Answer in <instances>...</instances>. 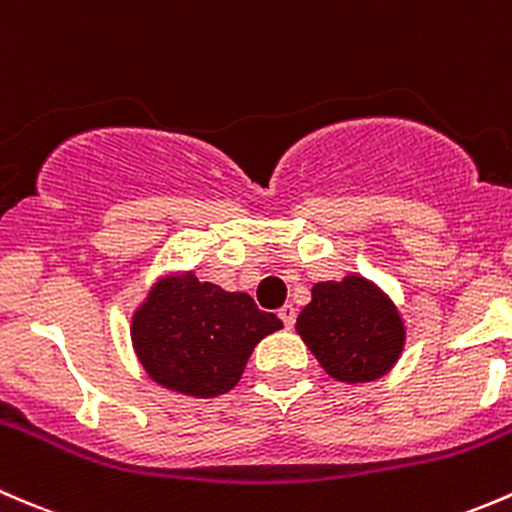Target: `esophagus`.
<instances>
[{
	"label": "esophagus",
	"instance_id": "1",
	"mask_svg": "<svg viewBox=\"0 0 512 512\" xmlns=\"http://www.w3.org/2000/svg\"><path fill=\"white\" fill-rule=\"evenodd\" d=\"M278 318L283 320V325H286V328H293V323H295V308L291 303H286L283 305L281 310H278Z\"/></svg>",
	"mask_w": 512,
	"mask_h": 512
}]
</instances>
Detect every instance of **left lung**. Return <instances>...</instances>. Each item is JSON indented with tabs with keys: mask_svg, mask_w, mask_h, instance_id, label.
I'll return each instance as SVG.
<instances>
[{
	"mask_svg": "<svg viewBox=\"0 0 512 512\" xmlns=\"http://www.w3.org/2000/svg\"><path fill=\"white\" fill-rule=\"evenodd\" d=\"M295 330L330 377L372 382L392 370L404 347V323L392 300L360 276L313 286Z\"/></svg>",
	"mask_w": 512,
	"mask_h": 512,
	"instance_id": "8db88e82",
	"label": "left lung"
}]
</instances>
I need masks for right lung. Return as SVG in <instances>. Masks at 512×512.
<instances>
[{
	"instance_id": "add662e5",
	"label": "right lung",
	"mask_w": 512,
	"mask_h": 512,
	"mask_svg": "<svg viewBox=\"0 0 512 512\" xmlns=\"http://www.w3.org/2000/svg\"><path fill=\"white\" fill-rule=\"evenodd\" d=\"M246 293L202 283L194 273L155 283L133 315V347L157 384L189 397L229 392L258 342L281 330Z\"/></svg>"
}]
</instances>
